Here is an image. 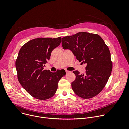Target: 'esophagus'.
<instances>
[{"instance_id":"obj_1","label":"esophagus","mask_w":129,"mask_h":129,"mask_svg":"<svg viewBox=\"0 0 129 129\" xmlns=\"http://www.w3.org/2000/svg\"><path fill=\"white\" fill-rule=\"evenodd\" d=\"M70 71H68V70H66V73H69V72H70Z\"/></svg>"}]
</instances>
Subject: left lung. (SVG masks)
Here are the masks:
<instances>
[{"label": "left lung", "instance_id": "1", "mask_svg": "<svg viewBox=\"0 0 129 129\" xmlns=\"http://www.w3.org/2000/svg\"><path fill=\"white\" fill-rule=\"evenodd\" d=\"M64 49L70 50L79 62L86 64L85 73L74 71L76 78L72 82L74 92L83 99L98 95L111 75L112 63L108 47L98 34L79 32L62 39Z\"/></svg>", "mask_w": 129, "mask_h": 129}]
</instances>
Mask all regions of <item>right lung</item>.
<instances>
[{
	"mask_svg": "<svg viewBox=\"0 0 129 129\" xmlns=\"http://www.w3.org/2000/svg\"><path fill=\"white\" fill-rule=\"evenodd\" d=\"M61 39H34L23 45L18 53L15 63L18 81L37 99L45 100L53 96L59 81L66 75L61 70L53 72L44 69L52 50L60 44Z\"/></svg>",
	"mask_w": 129,
	"mask_h": 129,
	"instance_id": "1",
	"label": "right lung"
}]
</instances>
